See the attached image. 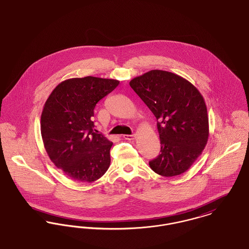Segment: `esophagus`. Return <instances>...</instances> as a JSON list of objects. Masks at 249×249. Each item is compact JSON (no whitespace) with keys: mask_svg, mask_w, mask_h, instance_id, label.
<instances>
[{"mask_svg":"<svg viewBox=\"0 0 249 249\" xmlns=\"http://www.w3.org/2000/svg\"><path fill=\"white\" fill-rule=\"evenodd\" d=\"M123 138L126 140H133L135 138V134H124Z\"/></svg>","mask_w":249,"mask_h":249,"instance_id":"esophagus-1","label":"esophagus"}]
</instances>
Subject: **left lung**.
Instances as JSON below:
<instances>
[{"label": "left lung", "mask_w": 249, "mask_h": 249, "mask_svg": "<svg viewBox=\"0 0 249 249\" xmlns=\"http://www.w3.org/2000/svg\"><path fill=\"white\" fill-rule=\"evenodd\" d=\"M130 86L157 119L161 153L149 162L151 169L166 177L187 172L209 139L203 96L187 79L162 70L134 77Z\"/></svg>", "instance_id": "obj_1"}]
</instances>
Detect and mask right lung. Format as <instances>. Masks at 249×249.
Returning a JSON list of instances; mask_svg holds the SVG:
<instances>
[{"instance_id":"right-lung-1","label":"right lung","mask_w":249,"mask_h":249,"mask_svg":"<svg viewBox=\"0 0 249 249\" xmlns=\"http://www.w3.org/2000/svg\"><path fill=\"white\" fill-rule=\"evenodd\" d=\"M119 81L96 77L62 81L47 98L40 117V133L51 161L77 182H94L110 167L113 142L94 129L96 103Z\"/></svg>"}]
</instances>
